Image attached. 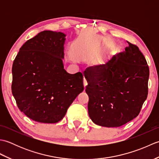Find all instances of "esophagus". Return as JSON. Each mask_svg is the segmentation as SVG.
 Segmentation results:
<instances>
[{
    "instance_id": "34e87169",
    "label": "esophagus",
    "mask_w": 159,
    "mask_h": 159,
    "mask_svg": "<svg viewBox=\"0 0 159 159\" xmlns=\"http://www.w3.org/2000/svg\"><path fill=\"white\" fill-rule=\"evenodd\" d=\"M83 85H84V87H85L87 85V80L85 79V77H84V79H83Z\"/></svg>"
}]
</instances>
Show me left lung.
<instances>
[{"instance_id":"8db88e82","label":"left lung","mask_w":159,"mask_h":159,"mask_svg":"<svg viewBox=\"0 0 159 159\" xmlns=\"http://www.w3.org/2000/svg\"><path fill=\"white\" fill-rule=\"evenodd\" d=\"M127 42L117 58L85 71L89 116L101 126L119 127L133 120L147 98L149 67L139 48Z\"/></svg>"}]
</instances>
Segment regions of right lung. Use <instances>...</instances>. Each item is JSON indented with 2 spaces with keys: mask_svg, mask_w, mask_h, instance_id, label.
Wrapping results in <instances>:
<instances>
[{
  "mask_svg": "<svg viewBox=\"0 0 159 159\" xmlns=\"http://www.w3.org/2000/svg\"><path fill=\"white\" fill-rule=\"evenodd\" d=\"M65 37L61 32H40L24 43L13 61V96L19 109L38 122L61 120L84 89L82 73L64 69Z\"/></svg>",
  "mask_w": 159,
  "mask_h": 159,
  "instance_id": "obj_1",
  "label": "right lung"
}]
</instances>
